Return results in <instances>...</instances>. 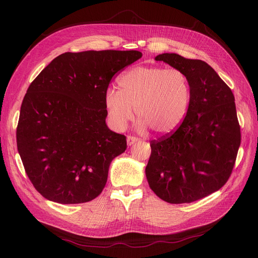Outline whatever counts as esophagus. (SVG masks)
I'll return each instance as SVG.
<instances>
[{
  "mask_svg": "<svg viewBox=\"0 0 258 258\" xmlns=\"http://www.w3.org/2000/svg\"><path fill=\"white\" fill-rule=\"evenodd\" d=\"M137 142H138V139H137V138L131 137V136H128V137H127V144H128V146L134 145V144L137 143Z\"/></svg>",
  "mask_w": 258,
  "mask_h": 258,
  "instance_id": "obj_1",
  "label": "esophagus"
}]
</instances>
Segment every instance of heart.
Wrapping results in <instances>:
<instances>
[{
    "mask_svg": "<svg viewBox=\"0 0 258 258\" xmlns=\"http://www.w3.org/2000/svg\"><path fill=\"white\" fill-rule=\"evenodd\" d=\"M118 86L119 90H107L104 98L108 119L115 130L127 127L136 108L140 131L152 128L157 135L165 136L181 126L188 112L191 87L181 70L135 67L119 77Z\"/></svg>",
    "mask_w": 258,
    "mask_h": 258,
    "instance_id": "heart-1",
    "label": "heart"
}]
</instances>
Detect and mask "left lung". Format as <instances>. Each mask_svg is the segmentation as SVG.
<instances>
[{"label": "left lung", "mask_w": 258, "mask_h": 258, "mask_svg": "<svg viewBox=\"0 0 258 258\" xmlns=\"http://www.w3.org/2000/svg\"><path fill=\"white\" fill-rule=\"evenodd\" d=\"M155 60L187 75L191 100L177 130L151 142L145 174L160 199L189 204L220 189L231 174L241 142L235 97L205 61L168 52Z\"/></svg>", "instance_id": "obj_1"}]
</instances>
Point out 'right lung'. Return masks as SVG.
Here are the masks:
<instances>
[{
    "instance_id": "add662e5",
    "label": "right lung",
    "mask_w": 258,
    "mask_h": 258,
    "mask_svg": "<svg viewBox=\"0 0 258 258\" xmlns=\"http://www.w3.org/2000/svg\"><path fill=\"white\" fill-rule=\"evenodd\" d=\"M142 57L138 50L66 52L31 83L23 98L17 147L43 197L84 204L103 190L126 137L107 127L104 98L112 77Z\"/></svg>"
}]
</instances>
